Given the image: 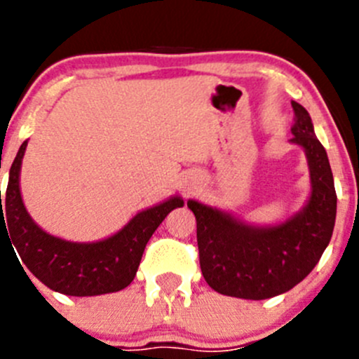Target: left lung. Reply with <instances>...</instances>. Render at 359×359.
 I'll return each instance as SVG.
<instances>
[{
	"label": "left lung",
	"mask_w": 359,
	"mask_h": 359,
	"mask_svg": "<svg viewBox=\"0 0 359 359\" xmlns=\"http://www.w3.org/2000/svg\"><path fill=\"white\" fill-rule=\"evenodd\" d=\"M293 143L304 147L312 194L302 212L271 229L237 222L226 212L188 201L197 219V246L205 283L222 295L265 300L297 286L332 239L337 194L328 157L314 134L311 115L292 102Z\"/></svg>",
	"instance_id": "obj_1"
}]
</instances>
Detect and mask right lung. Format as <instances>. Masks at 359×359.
<instances>
[{
	"instance_id": "obj_1",
	"label": "right lung",
	"mask_w": 359,
	"mask_h": 359,
	"mask_svg": "<svg viewBox=\"0 0 359 359\" xmlns=\"http://www.w3.org/2000/svg\"><path fill=\"white\" fill-rule=\"evenodd\" d=\"M27 141L19 148L10 168L5 204L0 190V232L10 233L13 246L34 278L54 292L71 297H94L120 292L133 283L147 243L172 209L181 208L180 197L169 198L140 212L118 233L99 243H69L48 236L27 215L19 190V171ZM24 269V267H22Z\"/></svg>"
}]
</instances>
